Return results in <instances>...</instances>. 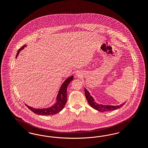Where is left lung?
<instances>
[{
  "mask_svg": "<svg viewBox=\"0 0 148 148\" xmlns=\"http://www.w3.org/2000/svg\"><path fill=\"white\" fill-rule=\"evenodd\" d=\"M85 95L86 97V98L87 99V101L90 106L94 108V109L101 112H109V111H112L116 110L117 109H119L122 106H124L126 102H124V103L120 104L119 106H105L102 104H98L96 102L94 101V99L90 95L89 92H88L85 88Z\"/></svg>",
  "mask_w": 148,
  "mask_h": 148,
  "instance_id": "1",
  "label": "left lung"
}]
</instances>
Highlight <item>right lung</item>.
Instances as JSON below:
<instances>
[{"mask_svg":"<svg viewBox=\"0 0 148 148\" xmlns=\"http://www.w3.org/2000/svg\"><path fill=\"white\" fill-rule=\"evenodd\" d=\"M26 45H24L23 47L19 49L18 50L17 54L16 56V58H17L20 51L21 50L23 49L25 47H26ZM73 75L71 76L70 77H68L62 85L59 91L58 92V94L56 97V103L51 106L50 108H45V109H35L32 107H30L29 106L25 104L29 109L32 111L33 113L36 114L38 115H54L57 113L60 112L65 106L67 101V88L68 86L71 83V81L73 79Z\"/></svg>","mask_w":148,"mask_h":148,"instance_id":"1","label":"right lung"}]
</instances>
